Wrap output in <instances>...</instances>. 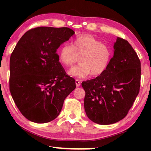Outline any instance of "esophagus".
<instances>
[{
	"label": "esophagus",
	"instance_id": "esophagus-1",
	"mask_svg": "<svg viewBox=\"0 0 151 151\" xmlns=\"http://www.w3.org/2000/svg\"><path fill=\"white\" fill-rule=\"evenodd\" d=\"M75 83H76V87H79V86H81V82L79 81L78 80H77V79H76V80L75 81Z\"/></svg>",
	"mask_w": 151,
	"mask_h": 151
}]
</instances>
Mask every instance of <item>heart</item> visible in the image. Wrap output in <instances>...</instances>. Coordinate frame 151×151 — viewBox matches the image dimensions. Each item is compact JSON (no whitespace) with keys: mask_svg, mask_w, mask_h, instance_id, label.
Listing matches in <instances>:
<instances>
[{"mask_svg":"<svg viewBox=\"0 0 151 151\" xmlns=\"http://www.w3.org/2000/svg\"><path fill=\"white\" fill-rule=\"evenodd\" d=\"M112 50L109 45L103 43L91 35L78 36L71 43L62 45L58 52L59 62L66 67L76 63L79 65L69 70L68 74L83 78L91 75L98 77L106 72L111 64Z\"/></svg>","mask_w":151,"mask_h":151,"instance_id":"obj_1","label":"heart"}]
</instances>
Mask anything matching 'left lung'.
<instances>
[{"mask_svg":"<svg viewBox=\"0 0 151 151\" xmlns=\"http://www.w3.org/2000/svg\"><path fill=\"white\" fill-rule=\"evenodd\" d=\"M114 55L103 75L84 81V106L88 119L111 124L124 119L133 104L140 86V61L127 40L117 37Z\"/></svg>","mask_w":151,"mask_h":151,"instance_id":"8db88e82","label":"left lung"}]
</instances>
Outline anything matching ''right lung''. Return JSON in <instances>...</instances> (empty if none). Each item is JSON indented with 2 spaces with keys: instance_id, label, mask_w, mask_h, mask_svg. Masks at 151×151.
<instances>
[{
  "instance_id": "right-lung-1",
  "label": "right lung",
  "mask_w": 151,
  "mask_h": 151,
  "mask_svg": "<svg viewBox=\"0 0 151 151\" xmlns=\"http://www.w3.org/2000/svg\"><path fill=\"white\" fill-rule=\"evenodd\" d=\"M75 34L67 27H40L25 32L10 58V91L22 115L37 123L57 118L76 88L57 50Z\"/></svg>"
}]
</instances>
